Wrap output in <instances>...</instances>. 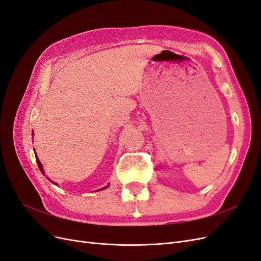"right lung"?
<instances>
[{
  "label": "right lung",
  "instance_id": "right-lung-1",
  "mask_svg": "<svg viewBox=\"0 0 261 261\" xmlns=\"http://www.w3.org/2000/svg\"><path fill=\"white\" fill-rule=\"evenodd\" d=\"M33 135H34V132H33ZM36 160H37V163H38V167H39V169H40V171H41V173L42 174L44 175V171H43V167H42V164H41V162H40V160L38 159V156H36ZM48 179H50V178H48ZM51 180V179H50ZM52 181V180H51ZM53 184H55L57 185V183H54V181H52ZM109 187V185L108 186H106V187H103V188H101V189H98V191H96V192H99V191H103V189H106V188H108Z\"/></svg>",
  "mask_w": 261,
  "mask_h": 261
}]
</instances>
